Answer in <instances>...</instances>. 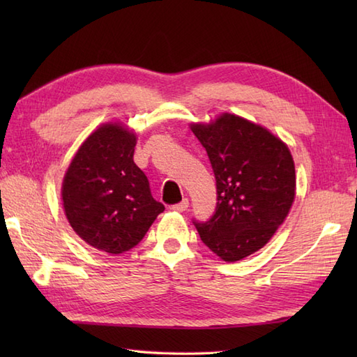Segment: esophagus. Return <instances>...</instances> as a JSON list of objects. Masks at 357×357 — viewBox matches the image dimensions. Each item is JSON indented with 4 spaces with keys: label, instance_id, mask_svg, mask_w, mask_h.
Instances as JSON below:
<instances>
[{
    "label": "esophagus",
    "instance_id": "obj_1",
    "mask_svg": "<svg viewBox=\"0 0 357 357\" xmlns=\"http://www.w3.org/2000/svg\"><path fill=\"white\" fill-rule=\"evenodd\" d=\"M188 208V199H183L179 204H174L172 206V210L174 211H185Z\"/></svg>",
    "mask_w": 357,
    "mask_h": 357
}]
</instances>
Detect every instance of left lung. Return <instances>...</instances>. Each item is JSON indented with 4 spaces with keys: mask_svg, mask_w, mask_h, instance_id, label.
<instances>
[{
    "mask_svg": "<svg viewBox=\"0 0 357 357\" xmlns=\"http://www.w3.org/2000/svg\"><path fill=\"white\" fill-rule=\"evenodd\" d=\"M216 178V211L195 222L204 244L225 262L261 250L282 225L296 196L291 151L268 128L233 113L192 123Z\"/></svg>",
    "mask_w": 357,
    "mask_h": 357,
    "instance_id": "left-lung-1",
    "label": "left lung"
}]
</instances>
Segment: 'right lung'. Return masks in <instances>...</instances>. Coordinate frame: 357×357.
Listing matches in <instances>:
<instances>
[{
    "instance_id": "1",
    "label": "right lung",
    "mask_w": 357,
    "mask_h": 357,
    "mask_svg": "<svg viewBox=\"0 0 357 357\" xmlns=\"http://www.w3.org/2000/svg\"><path fill=\"white\" fill-rule=\"evenodd\" d=\"M136 141L123 123L101 124L81 144L63 179V207L73 231L109 255L133 248L164 211L133 162Z\"/></svg>"
}]
</instances>
